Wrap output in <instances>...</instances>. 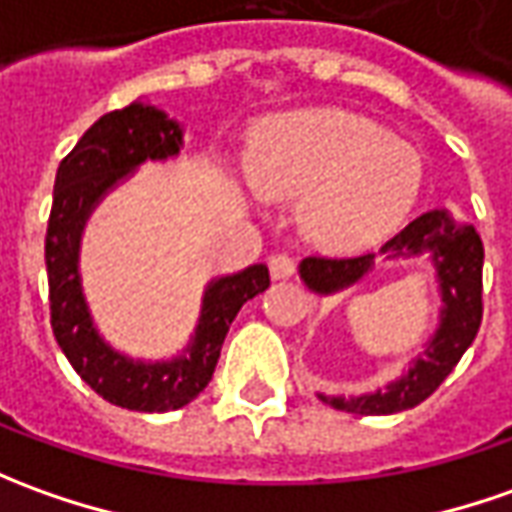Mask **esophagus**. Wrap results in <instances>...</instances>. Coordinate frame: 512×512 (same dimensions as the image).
Segmentation results:
<instances>
[{"label":"esophagus","instance_id":"esophagus-1","mask_svg":"<svg viewBox=\"0 0 512 512\" xmlns=\"http://www.w3.org/2000/svg\"><path fill=\"white\" fill-rule=\"evenodd\" d=\"M269 271L274 280H288L294 271H297V263H294V257L285 255V252H280V255H271L269 257Z\"/></svg>","mask_w":512,"mask_h":512}]
</instances>
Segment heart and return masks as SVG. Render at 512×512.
<instances>
[{
	"mask_svg": "<svg viewBox=\"0 0 512 512\" xmlns=\"http://www.w3.org/2000/svg\"><path fill=\"white\" fill-rule=\"evenodd\" d=\"M260 196L302 201L316 243L361 249L401 224L423 187V156L384 125L342 109L294 111L260 123L246 145Z\"/></svg>",
	"mask_w": 512,
	"mask_h": 512,
	"instance_id": "1",
	"label": "heart"
}]
</instances>
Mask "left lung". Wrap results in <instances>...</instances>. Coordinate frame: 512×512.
Segmentation results:
<instances>
[{"mask_svg": "<svg viewBox=\"0 0 512 512\" xmlns=\"http://www.w3.org/2000/svg\"><path fill=\"white\" fill-rule=\"evenodd\" d=\"M387 260L429 255L440 283V325L431 333L426 350L412 358L409 370L395 378L387 389L344 398L322 395L333 409L353 415H395L423 403L457 367L462 353L476 339L482 322V238L471 224H457L446 210L423 212L392 241L381 246ZM378 255L358 257H305L300 263L302 283L311 291L330 297L350 285L361 283L373 271Z\"/></svg>", "mask_w": 512, "mask_h": 512, "instance_id": "obj_1", "label": "left lung"}]
</instances>
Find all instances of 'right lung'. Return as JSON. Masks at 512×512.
<instances>
[{"mask_svg":"<svg viewBox=\"0 0 512 512\" xmlns=\"http://www.w3.org/2000/svg\"><path fill=\"white\" fill-rule=\"evenodd\" d=\"M182 125L151 103H131L97 120L55 173L47 224V280L55 342L75 373L100 398L134 412H173L198 398L210 384L221 344L241 305L269 288V269L255 263L215 277L201 302L196 333L182 356L139 361L114 350L89 314L81 285V238L89 215L109 190L125 182L142 162H162L182 151Z\"/></svg>","mask_w":512,"mask_h":512,"instance_id":"add662e5","label":"right lung"}]
</instances>
